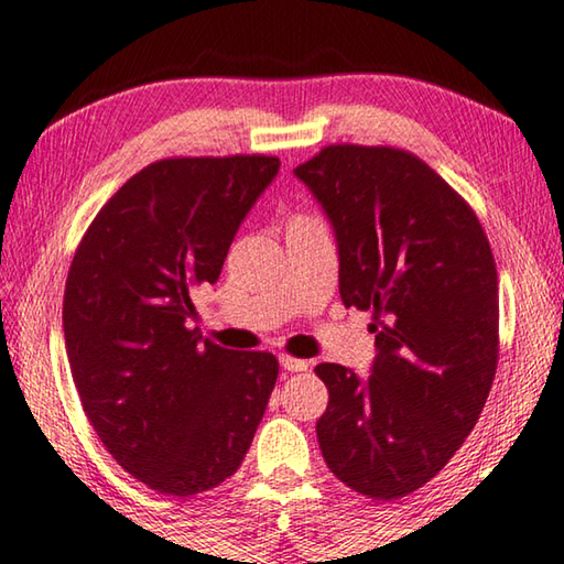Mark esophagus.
<instances>
[{
	"label": "esophagus",
	"instance_id": "1",
	"mask_svg": "<svg viewBox=\"0 0 564 564\" xmlns=\"http://www.w3.org/2000/svg\"><path fill=\"white\" fill-rule=\"evenodd\" d=\"M279 361H281V366H283L285 371H306L308 369V361L293 359V356H289V354H281Z\"/></svg>",
	"mask_w": 564,
	"mask_h": 564
}]
</instances>
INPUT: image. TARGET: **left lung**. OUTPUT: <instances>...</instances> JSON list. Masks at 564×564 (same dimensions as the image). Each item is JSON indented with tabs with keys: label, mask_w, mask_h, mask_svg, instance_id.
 <instances>
[{
	"label": "left lung",
	"mask_w": 564,
	"mask_h": 564,
	"mask_svg": "<svg viewBox=\"0 0 564 564\" xmlns=\"http://www.w3.org/2000/svg\"><path fill=\"white\" fill-rule=\"evenodd\" d=\"M338 243L346 308L373 311L377 359L359 379L318 364L321 454L346 487L406 497L440 475L485 409L499 354V289L469 203L399 148L328 145L299 165Z\"/></svg>",
	"instance_id": "1"
}]
</instances>
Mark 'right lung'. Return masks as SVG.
Listing matches in <instances>:
<instances>
[{
	"label": "right lung",
	"mask_w": 564,
	"mask_h": 564,
	"mask_svg": "<svg viewBox=\"0 0 564 564\" xmlns=\"http://www.w3.org/2000/svg\"><path fill=\"white\" fill-rule=\"evenodd\" d=\"M281 160L167 158L102 205L67 273L62 328L89 424L124 471L167 497L240 467L279 361L187 328L191 291L216 283L240 223Z\"/></svg>",
	"instance_id": "add662e5"
}]
</instances>
